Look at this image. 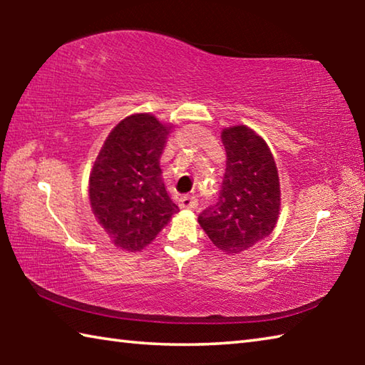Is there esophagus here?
<instances>
[{
  "label": "esophagus",
  "instance_id": "esophagus-1",
  "mask_svg": "<svg viewBox=\"0 0 365 365\" xmlns=\"http://www.w3.org/2000/svg\"><path fill=\"white\" fill-rule=\"evenodd\" d=\"M178 206L183 209H195L197 206V197L195 195H185L178 197Z\"/></svg>",
  "mask_w": 365,
  "mask_h": 365
}]
</instances>
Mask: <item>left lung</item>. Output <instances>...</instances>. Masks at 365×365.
I'll use <instances>...</instances> for the list:
<instances>
[{"instance_id": "1", "label": "left lung", "mask_w": 365, "mask_h": 365, "mask_svg": "<svg viewBox=\"0 0 365 365\" xmlns=\"http://www.w3.org/2000/svg\"><path fill=\"white\" fill-rule=\"evenodd\" d=\"M227 153L217 200L197 222L225 255H238L274 230L280 211V182L274 156L251 128L237 125L222 132Z\"/></svg>"}]
</instances>
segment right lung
<instances>
[{
    "label": "right lung",
    "instance_id": "add662e5",
    "mask_svg": "<svg viewBox=\"0 0 365 365\" xmlns=\"http://www.w3.org/2000/svg\"><path fill=\"white\" fill-rule=\"evenodd\" d=\"M169 127L150 114L128 115L108 135L90 174V202L113 243L141 251L178 206L160 180Z\"/></svg>",
    "mask_w": 365,
    "mask_h": 365
}]
</instances>
